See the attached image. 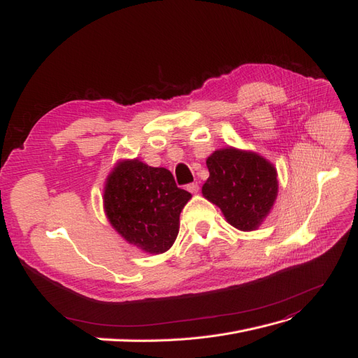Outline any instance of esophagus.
I'll return each mask as SVG.
<instances>
[{
    "mask_svg": "<svg viewBox=\"0 0 358 358\" xmlns=\"http://www.w3.org/2000/svg\"><path fill=\"white\" fill-rule=\"evenodd\" d=\"M187 190H189L190 193H198V192H199V184H198V182H190V184H187Z\"/></svg>",
    "mask_w": 358,
    "mask_h": 358,
    "instance_id": "1",
    "label": "esophagus"
}]
</instances>
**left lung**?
<instances>
[{"label": "left lung", "instance_id": "1", "mask_svg": "<svg viewBox=\"0 0 358 358\" xmlns=\"http://www.w3.org/2000/svg\"><path fill=\"white\" fill-rule=\"evenodd\" d=\"M206 166L210 177L202 187L205 198L236 229H257L278 193L275 168L256 153L232 147L214 152L206 159Z\"/></svg>", "mask_w": 358, "mask_h": 358}]
</instances>
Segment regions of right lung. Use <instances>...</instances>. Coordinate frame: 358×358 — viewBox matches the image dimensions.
<instances>
[{
  "mask_svg": "<svg viewBox=\"0 0 358 358\" xmlns=\"http://www.w3.org/2000/svg\"><path fill=\"white\" fill-rule=\"evenodd\" d=\"M190 198L168 169L135 159L119 164L107 178L103 208L111 226L129 244L160 255L174 244L180 213Z\"/></svg>",
  "mask_w": 358,
  "mask_h": 358,
  "instance_id": "1",
  "label": "right lung"
}]
</instances>
